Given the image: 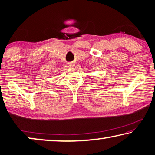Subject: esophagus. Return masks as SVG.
<instances>
[{"label":"esophagus","mask_w":155,"mask_h":155,"mask_svg":"<svg viewBox=\"0 0 155 155\" xmlns=\"http://www.w3.org/2000/svg\"><path fill=\"white\" fill-rule=\"evenodd\" d=\"M70 67H74V64H73V63H71V64H70Z\"/></svg>","instance_id":"esophagus-1"}]
</instances>
